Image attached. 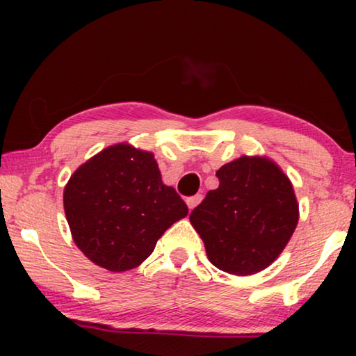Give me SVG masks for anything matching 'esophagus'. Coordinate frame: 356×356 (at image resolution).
Listing matches in <instances>:
<instances>
[{
	"label": "esophagus",
	"mask_w": 356,
	"mask_h": 356,
	"mask_svg": "<svg viewBox=\"0 0 356 356\" xmlns=\"http://www.w3.org/2000/svg\"><path fill=\"white\" fill-rule=\"evenodd\" d=\"M202 201V194H195V195H192V197H187L186 199V202H187V207H189V209H194L195 206H197L199 202Z\"/></svg>",
	"instance_id": "34e87169"
}]
</instances>
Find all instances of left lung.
Returning a JSON list of instances; mask_svg holds the SVG:
<instances>
[{
    "mask_svg": "<svg viewBox=\"0 0 356 356\" xmlns=\"http://www.w3.org/2000/svg\"><path fill=\"white\" fill-rule=\"evenodd\" d=\"M216 175L219 187L191 212V224L220 271H263L296 229L300 209L293 184L276 162L259 155H243Z\"/></svg>",
    "mask_w": 356,
    "mask_h": 356,
    "instance_id": "1",
    "label": "left lung"
}]
</instances>
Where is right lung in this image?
Returning a JSON list of instances; mask_svg holds the SVG:
<instances>
[{
	"label": "right lung",
	"mask_w": 356,
	"mask_h": 356,
	"mask_svg": "<svg viewBox=\"0 0 356 356\" xmlns=\"http://www.w3.org/2000/svg\"><path fill=\"white\" fill-rule=\"evenodd\" d=\"M63 207L80 251L112 273L144 263L161 236L189 212L174 187L162 182L154 154L125 142L72 174Z\"/></svg>",
	"instance_id": "add662e5"
}]
</instances>
